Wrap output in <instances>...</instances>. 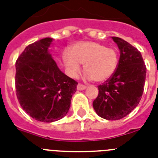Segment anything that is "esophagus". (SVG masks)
<instances>
[{"label": "esophagus", "instance_id": "obj_1", "mask_svg": "<svg viewBox=\"0 0 158 158\" xmlns=\"http://www.w3.org/2000/svg\"><path fill=\"white\" fill-rule=\"evenodd\" d=\"M87 87L85 86V85H84V84H78V85H77V89L78 90H84V89H86Z\"/></svg>", "mask_w": 158, "mask_h": 158}]
</instances>
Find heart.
Instances as JSON below:
<instances>
[{"mask_svg": "<svg viewBox=\"0 0 158 158\" xmlns=\"http://www.w3.org/2000/svg\"><path fill=\"white\" fill-rule=\"evenodd\" d=\"M64 63L72 74L79 70V64H84L85 74L94 82L102 83L112 76L119 61L117 50L95 42H80L64 52Z\"/></svg>", "mask_w": 158, "mask_h": 158, "instance_id": "obj_1", "label": "heart"}]
</instances>
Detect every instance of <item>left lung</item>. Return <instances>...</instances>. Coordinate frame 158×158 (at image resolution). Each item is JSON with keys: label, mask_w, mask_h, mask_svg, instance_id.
I'll use <instances>...</instances> for the list:
<instances>
[{"label": "left lung", "mask_w": 158, "mask_h": 158, "mask_svg": "<svg viewBox=\"0 0 158 158\" xmlns=\"http://www.w3.org/2000/svg\"><path fill=\"white\" fill-rule=\"evenodd\" d=\"M112 39L120 51L117 68L110 79L98 85V95L93 106L102 118L116 120L130 114L139 103L147 69L137 48L117 37Z\"/></svg>", "instance_id": "left-lung-1"}]
</instances>
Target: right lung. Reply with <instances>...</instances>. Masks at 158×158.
I'll use <instances>...</instances> for the list:
<instances>
[{
    "label": "right lung",
    "mask_w": 158,
    "mask_h": 158,
    "mask_svg": "<svg viewBox=\"0 0 158 158\" xmlns=\"http://www.w3.org/2000/svg\"><path fill=\"white\" fill-rule=\"evenodd\" d=\"M52 38L27 46L16 60V96L31 117L53 122L64 117L70 106L77 83L62 73L48 52Z\"/></svg>",
    "instance_id": "obj_1"
}]
</instances>
